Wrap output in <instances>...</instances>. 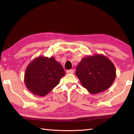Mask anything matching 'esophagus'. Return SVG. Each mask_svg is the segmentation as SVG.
Listing matches in <instances>:
<instances>
[{
  "label": "esophagus",
  "mask_w": 134,
  "mask_h": 134,
  "mask_svg": "<svg viewBox=\"0 0 134 134\" xmlns=\"http://www.w3.org/2000/svg\"><path fill=\"white\" fill-rule=\"evenodd\" d=\"M67 74H74V70H72V69H71V70H67Z\"/></svg>",
  "instance_id": "obj_1"
}]
</instances>
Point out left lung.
I'll return each instance as SVG.
<instances>
[{
	"instance_id": "obj_1",
	"label": "left lung",
	"mask_w": 134,
	"mask_h": 134,
	"mask_svg": "<svg viewBox=\"0 0 134 134\" xmlns=\"http://www.w3.org/2000/svg\"><path fill=\"white\" fill-rule=\"evenodd\" d=\"M75 75L83 87L91 94H97L108 89L116 78L114 64L102 55L83 58L76 68Z\"/></svg>"
}]
</instances>
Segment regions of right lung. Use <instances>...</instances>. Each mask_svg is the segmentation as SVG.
Masks as SVG:
<instances>
[{"label":"right lung","instance_id":"obj_1","mask_svg":"<svg viewBox=\"0 0 134 134\" xmlns=\"http://www.w3.org/2000/svg\"><path fill=\"white\" fill-rule=\"evenodd\" d=\"M64 75L62 65L53 57L39 56L27 65L24 80L30 92L41 97L56 87Z\"/></svg>","mask_w":134,"mask_h":134}]
</instances>
